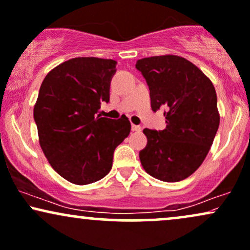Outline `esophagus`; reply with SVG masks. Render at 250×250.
<instances>
[{
	"label": "esophagus",
	"instance_id": "obj_1",
	"mask_svg": "<svg viewBox=\"0 0 250 250\" xmlns=\"http://www.w3.org/2000/svg\"><path fill=\"white\" fill-rule=\"evenodd\" d=\"M131 130H133V131H137V133H140V131L142 130V128H141L140 125H131Z\"/></svg>",
	"mask_w": 250,
	"mask_h": 250
}]
</instances>
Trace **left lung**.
Segmentation results:
<instances>
[{
	"mask_svg": "<svg viewBox=\"0 0 250 250\" xmlns=\"http://www.w3.org/2000/svg\"><path fill=\"white\" fill-rule=\"evenodd\" d=\"M150 89L151 108L161 107L167 128H146L148 144L140 151L146 173L163 182H179L203 164L218 131L220 115L212 81L183 57L154 56L136 62Z\"/></svg>",
	"mask_w": 250,
	"mask_h": 250,
	"instance_id": "left-lung-1",
	"label": "left lung"
}]
</instances>
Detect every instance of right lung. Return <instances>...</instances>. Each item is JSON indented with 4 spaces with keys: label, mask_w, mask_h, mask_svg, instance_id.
I'll use <instances>...</instances> for the list:
<instances>
[{
    "label": "right lung",
    "mask_w": 250,
    "mask_h": 250,
    "mask_svg": "<svg viewBox=\"0 0 250 250\" xmlns=\"http://www.w3.org/2000/svg\"><path fill=\"white\" fill-rule=\"evenodd\" d=\"M116 62L78 57L62 62L44 78L34 107L39 146L53 170L77 185L109 173L114 150L130 133L128 117L96 115L109 101Z\"/></svg>",
    "instance_id": "1"
}]
</instances>
